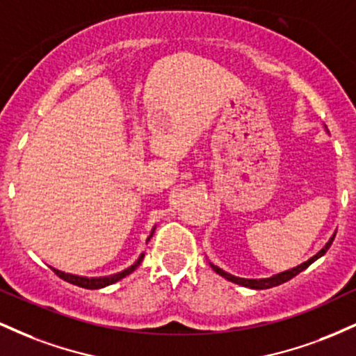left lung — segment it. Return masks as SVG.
<instances>
[{
  "label": "left lung",
  "mask_w": 356,
  "mask_h": 356,
  "mask_svg": "<svg viewBox=\"0 0 356 356\" xmlns=\"http://www.w3.org/2000/svg\"><path fill=\"white\" fill-rule=\"evenodd\" d=\"M333 239H334V234H333V238L325 244V248H323L320 252H316V254H314L313 257H309V259L306 261V263L300 264V266H296V268H293V269H288V271L280 273V275H275V276H271V277H264V280H246V277L232 276V275H229V273L222 271V269H220V268L214 266V264H211V268L214 269V271L218 273V275H220L222 277H226L227 281H232V283H236V284L246 286V288H251V289H268V288H273V286L283 284V283H286V281L293 280V277H295L296 275H300L301 271H305V269L308 268L309 264L314 263V261H316L318 257H321L326 251H328L330 246H332Z\"/></svg>",
  "instance_id": "8db88e82"
}]
</instances>
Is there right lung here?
Instances as JSON below:
<instances>
[{
    "mask_svg": "<svg viewBox=\"0 0 356 356\" xmlns=\"http://www.w3.org/2000/svg\"><path fill=\"white\" fill-rule=\"evenodd\" d=\"M154 229H155V227H154ZM154 229H152V232H150V236H149V238H147V241L152 238ZM142 259H144V254L138 256V259L130 268H127L122 273H117V275H113V276H105V277H83V276L68 275V273L58 271V269H55V268H51V269H53V271H55L56 276L61 277V280H63V281H67V283H72V284H75V286H80V288H87V289H99V288H105V286H108V284L117 283V281H120L122 277L129 276L130 273H134L138 268V264L142 263Z\"/></svg>",
    "mask_w": 356,
    "mask_h": 356,
    "instance_id": "right-lung-1",
    "label": "right lung"
}]
</instances>
